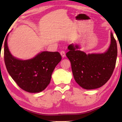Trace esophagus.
I'll return each mask as SVG.
<instances>
[{"mask_svg":"<svg viewBox=\"0 0 122 122\" xmlns=\"http://www.w3.org/2000/svg\"><path fill=\"white\" fill-rule=\"evenodd\" d=\"M60 54L61 56L64 58V57L66 56V53H65V51H63V50H62L60 51Z\"/></svg>","mask_w":122,"mask_h":122,"instance_id":"esophagus-1","label":"esophagus"}]
</instances>
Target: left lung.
<instances>
[{"label":"left lung","mask_w":122,"mask_h":122,"mask_svg":"<svg viewBox=\"0 0 122 122\" xmlns=\"http://www.w3.org/2000/svg\"><path fill=\"white\" fill-rule=\"evenodd\" d=\"M111 45L107 52L88 54L78 50V45L71 44L66 56L70 61L74 78L86 90L100 87L107 83L114 70L117 56V43L111 33Z\"/></svg>","instance_id":"obj_1"}]
</instances>
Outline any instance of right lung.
<instances>
[{
	"label": "right lung",
	"instance_id": "add662e5",
	"mask_svg": "<svg viewBox=\"0 0 122 122\" xmlns=\"http://www.w3.org/2000/svg\"><path fill=\"white\" fill-rule=\"evenodd\" d=\"M7 36L4 43V60L8 72L21 89L38 93L50 83L52 73L61 60L58 52L43 51L34 58L21 60L13 56L7 46Z\"/></svg>",
	"mask_w": 122,
	"mask_h": 122
}]
</instances>
